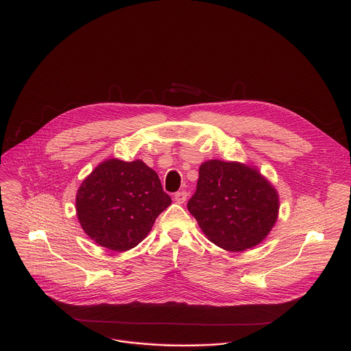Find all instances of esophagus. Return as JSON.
<instances>
[{"label": "esophagus", "mask_w": 351, "mask_h": 351, "mask_svg": "<svg viewBox=\"0 0 351 351\" xmlns=\"http://www.w3.org/2000/svg\"><path fill=\"white\" fill-rule=\"evenodd\" d=\"M186 192L185 191H181V192H177L176 195H174V202L176 203H178V204H182V203H185V200H186Z\"/></svg>", "instance_id": "obj_1"}]
</instances>
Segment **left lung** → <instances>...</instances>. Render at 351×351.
Here are the masks:
<instances>
[{
	"label": "left lung",
	"mask_w": 351,
	"mask_h": 351,
	"mask_svg": "<svg viewBox=\"0 0 351 351\" xmlns=\"http://www.w3.org/2000/svg\"><path fill=\"white\" fill-rule=\"evenodd\" d=\"M276 188L254 166L211 159L200 165L189 213L215 245L244 251L262 243L278 217Z\"/></svg>",
	"instance_id": "left-lung-1"
}]
</instances>
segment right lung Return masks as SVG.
Masks as SVG:
<instances>
[{"label": "right lung", "mask_w": 351, "mask_h": 351, "mask_svg": "<svg viewBox=\"0 0 351 351\" xmlns=\"http://www.w3.org/2000/svg\"><path fill=\"white\" fill-rule=\"evenodd\" d=\"M170 203L156 171L143 160L108 159L82 181L75 208L84 232L96 244L123 252L147 237Z\"/></svg>", "instance_id": "obj_1"}]
</instances>
